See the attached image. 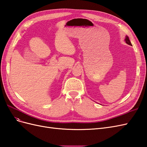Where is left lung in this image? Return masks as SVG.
<instances>
[{"label":"left lung","mask_w":147,"mask_h":147,"mask_svg":"<svg viewBox=\"0 0 147 147\" xmlns=\"http://www.w3.org/2000/svg\"><path fill=\"white\" fill-rule=\"evenodd\" d=\"M125 41H126V43H127V44H128V45H129L132 46V44H131V42H130V40H129V37H128L127 36H126V37Z\"/></svg>","instance_id":"8db88e82"}]
</instances>
